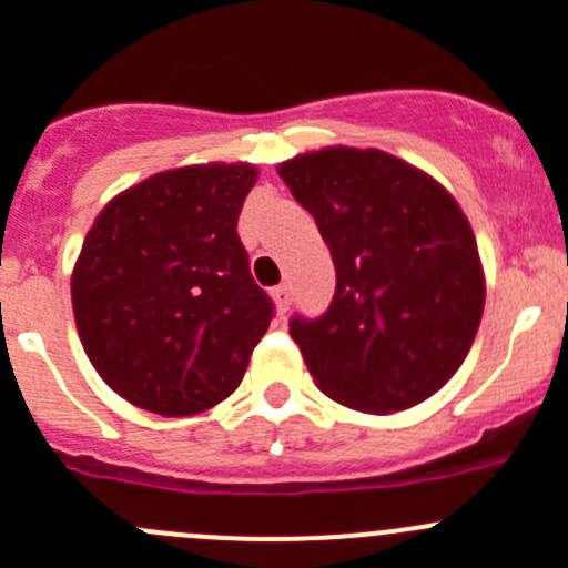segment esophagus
<instances>
[{"mask_svg": "<svg viewBox=\"0 0 568 568\" xmlns=\"http://www.w3.org/2000/svg\"><path fill=\"white\" fill-rule=\"evenodd\" d=\"M272 296H274V305H277L280 316H283L291 305V288L288 285H277V288L272 291Z\"/></svg>", "mask_w": 568, "mask_h": 568, "instance_id": "esophagus-1", "label": "esophagus"}]
</instances>
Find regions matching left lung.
Wrapping results in <instances>:
<instances>
[{
  "mask_svg": "<svg viewBox=\"0 0 568 568\" xmlns=\"http://www.w3.org/2000/svg\"><path fill=\"white\" fill-rule=\"evenodd\" d=\"M277 173L336 266L327 314L291 320L314 384L364 415L423 404L465 362L485 311V268L463 206L378 148L300 153Z\"/></svg>",
  "mask_w": 568,
  "mask_h": 568,
  "instance_id": "left-lung-1",
  "label": "left lung"
}]
</instances>
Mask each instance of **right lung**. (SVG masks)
I'll list each match as a JSON object with an SVG mask.
<instances>
[{
  "mask_svg": "<svg viewBox=\"0 0 568 568\" xmlns=\"http://www.w3.org/2000/svg\"><path fill=\"white\" fill-rule=\"evenodd\" d=\"M248 162L173 168L116 193L72 268L78 336L100 378L162 417L226 400L272 322L237 237Z\"/></svg>",
  "mask_w": 568,
  "mask_h": 568,
  "instance_id": "1",
  "label": "right lung"
}]
</instances>
